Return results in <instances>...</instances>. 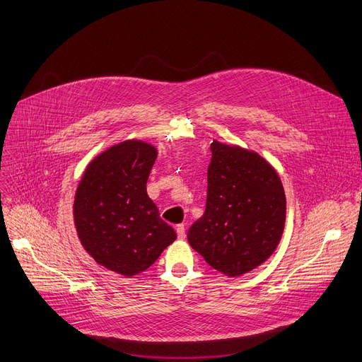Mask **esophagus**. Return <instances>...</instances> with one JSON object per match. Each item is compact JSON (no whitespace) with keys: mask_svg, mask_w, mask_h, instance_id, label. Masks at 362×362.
Listing matches in <instances>:
<instances>
[{"mask_svg":"<svg viewBox=\"0 0 362 362\" xmlns=\"http://www.w3.org/2000/svg\"><path fill=\"white\" fill-rule=\"evenodd\" d=\"M176 233H177V238L179 240H185L186 238V233H185V225L179 223L176 225Z\"/></svg>","mask_w":362,"mask_h":362,"instance_id":"1","label":"esophagus"}]
</instances>
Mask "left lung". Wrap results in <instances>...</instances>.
Instances as JSON below:
<instances>
[{"mask_svg": "<svg viewBox=\"0 0 362 362\" xmlns=\"http://www.w3.org/2000/svg\"><path fill=\"white\" fill-rule=\"evenodd\" d=\"M206 209L187 231L190 247L226 277H240L276 251L286 222L279 173L258 153L211 143Z\"/></svg>", "mask_w": 362, "mask_h": 362, "instance_id": "8db88e82", "label": "left lung"}]
</instances>
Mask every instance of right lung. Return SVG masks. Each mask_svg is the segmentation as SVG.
<instances>
[{"instance_id": "right-lung-1", "label": "right lung", "mask_w": 362, "mask_h": 362, "mask_svg": "<svg viewBox=\"0 0 362 362\" xmlns=\"http://www.w3.org/2000/svg\"><path fill=\"white\" fill-rule=\"evenodd\" d=\"M156 158L150 143L119 141L88 163L76 187L74 221L82 247L124 277L147 270L177 237L147 194Z\"/></svg>"}]
</instances>
